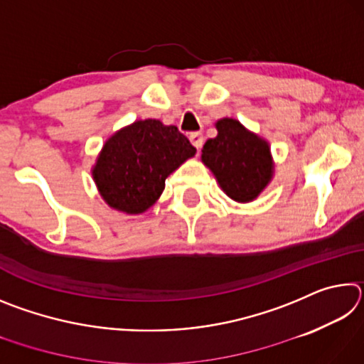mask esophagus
I'll use <instances>...</instances> for the list:
<instances>
[{
  "mask_svg": "<svg viewBox=\"0 0 364 364\" xmlns=\"http://www.w3.org/2000/svg\"><path fill=\"white\" fill-rule=\"evenodd\" d=\"M189 139H191V143H193V146H196L197 151H199L202 144H204V136H202L200 133H191Z\"/></svg>",
  "mask_w": 364,
  "mask_h": 364,
  "instance_id": "obj_1",
  "label": "esophagus"
}]
</instances>
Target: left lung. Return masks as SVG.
I'll return each mask as SVG.
<instances>
[{"mask_svg": "<svg viewBox=\"0 0 364 364\" xmlns=\"http://www.w3.org/2000/svg\"><path fill=\"white\" fill-rule=\"evenodd\" d=\"M215 128L218 134L204 144L202 164L212 171L230 199L249 204L274 176L269 143L230 117L215 122Z\"/></svg>", "mask_w": 364, "mask_h": 364, "instance_id": "left-lung-1", "label": "left lung"}]
</instances>
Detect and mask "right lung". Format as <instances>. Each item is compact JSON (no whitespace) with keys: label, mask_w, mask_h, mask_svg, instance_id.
I'll return each instance as SVG.
<instances>
[{"label":"right lung","mask_w":364,"mask_h":364,"mask_svg":"<svg viewBox=\"0 0 364 364\" xmlns=\"http://www.w3.org/2000/svg\"><path fill=\"white\" fill-rule=\"evenodd\" d=\"M194 156L196 147L175 125L136 120L107 138L91 175L110 208L139 215L159 200L165 180Z\"/></svg>","instance_id":"obj_1"}]
</instances>
